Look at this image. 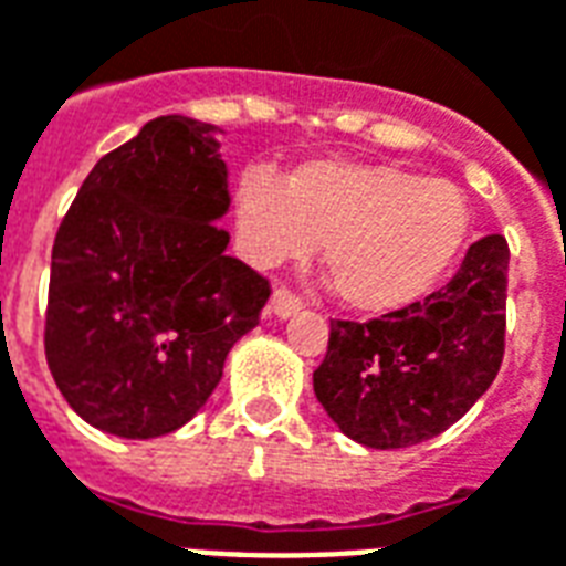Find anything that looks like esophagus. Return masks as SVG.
<instances>
[{
    "mask_svg": "<svg viewBox=\"0 0 566 566\" xmlns=\"http://www.w3.org/2000/svg\"><path fill=\"white\" fill-rule=\"evenodd\" d=\"M270 308L279 317H291V315H296L300 308H303V296L294 294L291 287H275V291H272Z\"/></svg>",
    "mask_w": 566,
    "mask_h": 566,
    "instance_id": "obj_1",
    "label": "esophagus"
}]
</instances>
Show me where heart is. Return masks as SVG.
<instances>
[{
  "instance_id": "heart-1",
  "label": "heart",
  "mask_w": 566,
  "mask_h": 566,
  "mask_svg": "<svg viewBox=\"0 0 566 566\" xmlns=\"http://www.w3.org/2000/svg\"><path fill=\"white\" fill-rule=\"evenodd\" d=\"M233 216L242 254L261 266L324 245L326 282L363 315L420 303L471 237V209L453 182L384 161H308L282 186L249 170Z\"/></svg>"
}]
</instances>
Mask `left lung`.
Wrapping results in <instances>:
<instances>
[{
  "instance_id": "8db88e82",
  "label": "left lung",
  "mask_w": 566,
  "mask_h": 566,
  "mask_svg": "<svg viewBox=\"0 0 566 566\" xmlns=\"http://www.w3.org/2000/svg\"><path fill=\"white\" fill-rule=\"evenodd\" d=\"M506 263V240L492 233L422 303L366 324L329 321L315 396L347 438L399 450L429 441L471 411L504 359Z\"/></svg>"
}]
</instances>
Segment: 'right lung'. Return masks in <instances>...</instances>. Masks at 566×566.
Wrapping results in <instances>:
<instances>
[{"mask_svg": "<svg viewBox=\"0 0 566 566\" xmlns=\"http://www.w3.org/2000/svg\"><path fill=\"white\" fill-rule=\"evenodd\" d=\"M228 167L212 125L158 116L83 179L50 258L44 354L102 432L158 438L219 387L272 287L224 254Z\"/></svg>", "mask_w": 566, "mask_h": 566, "instance_id": "right-lung-1", "label": "right lung"}]
</instances>
